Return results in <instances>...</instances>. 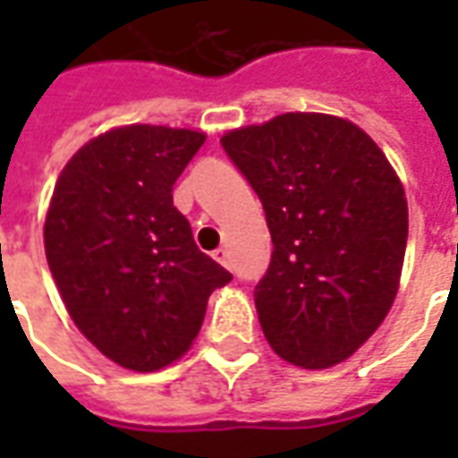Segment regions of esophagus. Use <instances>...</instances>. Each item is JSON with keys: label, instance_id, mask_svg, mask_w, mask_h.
I'll use <instances>...</instances> for the list:
<instances>
[{"label": "esophagus", "instance_id": "1", "mask_svg": "<svg viewBox=\"0 0 458 458\" xmlns=\"http://www.w3.org/2000/svg\"><path fill=\"white\" fill-rule=\"evenodd\" d=\"M213 258L218 259L220 265H223V267H230V252L225 248H218L216 250V252H213Z\"/></svg>", "mask_w": 458, "mask_h": 458}]
</instances>
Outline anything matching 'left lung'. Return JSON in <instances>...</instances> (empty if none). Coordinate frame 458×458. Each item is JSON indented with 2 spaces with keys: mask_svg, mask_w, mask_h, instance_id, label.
I'll return each instance as SVG.
<instances>
[{
  "mask_svg": "<svg viewBox=\"0 0 458 458\" xmlns=\"http://www.w3.org/2000/svg\"><path fill=\"white\" fill-rule=\"evenodd\" d=\"M220 144L258 193L275 245L255 287L265 338L301 368L341 363L397 294L407 248L397 174L360 127L334 114H279Z\"/></svg>",
  "mask_w": 458,
  "mask_h": 458,
  "instance_id": "left-lung-1",
  "label": "left lung"
}]
</instances>
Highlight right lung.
Returning a JSON list of instances; mask_svg holds the SVG:
<instances>
[{"mask_svg":"<svg viewBox=\"0 0 458 458\" xmlns=\"http://www.w3.org/2000/svg\"><path fill=\"white\" fill-rule=\"evenodd\" d=\"M203 131L117 127L75 151L44 225L48 267L83 336L122 368L151 373L199 336L213 289L233 275L203 255L174 183Z\"/></svg>","mask_w":458,"mask_h":458,"instance_id":"add662e5","label":"right lung"}]
</instances>
